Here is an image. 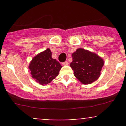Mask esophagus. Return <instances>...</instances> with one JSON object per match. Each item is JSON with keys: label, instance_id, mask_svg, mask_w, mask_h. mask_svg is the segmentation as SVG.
I'll list each match as a JSON object with an SVG mask.
<instances>
[{"label": "esophagus", "instance_id": "esophagus-1", "mask_svg": "<svg viewBox=\"0 0 126 126\" xmlns=\"http://www.w3.org/2000/svg\"><path fill=\"white\" fill-rule=\"evenodd\" d=\"M62 64L64 65V66H66V65L68 64V62H64L63 63H62Z\"/></svg>", "mask_w": 126, "mask_h": 126}]
</instances>
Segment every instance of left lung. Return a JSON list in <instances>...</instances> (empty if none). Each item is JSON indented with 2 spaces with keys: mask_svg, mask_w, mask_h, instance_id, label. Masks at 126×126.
Listing matches in <instances>:
<instances>
[{
  "mask_svg": "<svg viewBox=\"0 0 126 126\" xmlns=\"http://www.w3.org/2000/svg\"><path fill=\"white\" fill-rule=\"evenodd\" d=\"M72 56L73 61L70 66L75 76L82 84H91L99 78L104 64L101 57L82 48L77 49Z\"/></svg>",
  "mask_w": 126,
  "mask_h": 126,
  "instance_id": "obj_1",
  "label": "left lung"
}]
</instances>
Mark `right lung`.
<instances>
[{"instance_id":"right-lung-1","label":"right lung","mask_w":126,"mask_h":126,"mask_svg":"<svg viewBox=\"0 0 126 126\" xmlns=\"http://www.w3.org/2000/svg\"><path fill=\"white\" fill-rule=\"evenodd\" d=\"M50 48L35 56L30 62L29 69L32 77L40 85H47L58 76L62 66L51 57Z\"/></svg>"}]
</instances>
